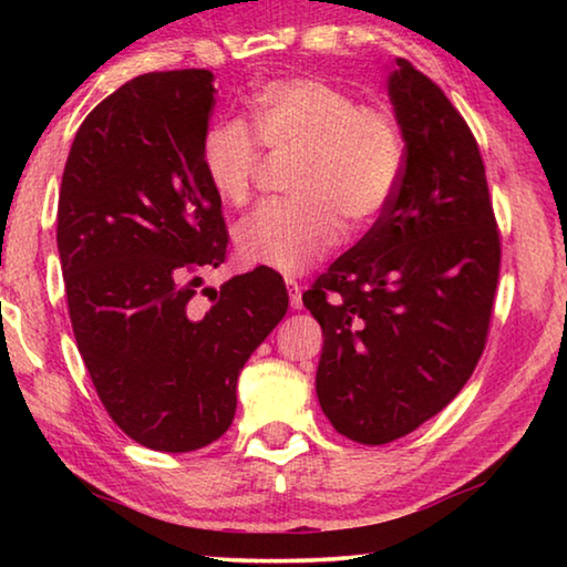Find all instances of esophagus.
Returning a JSON list of instances; mask_svg holds the SVG:
<instances>
[{
    "mask_svg": "<svg viewBox=\"0 0 567 567\" xmlns=\"http://www.w3.org/2000/svg\"><path fill=\"white\" fill-rule=\"evenodd\" d=\"M285 285H287V295H290V305H292V310H300L302 307V287L297 285V280H285Z\"/></svg>",
    "mask_w": 567,
    "mask_h": 567,
    "instance_id": "34e87169",
    "label": "esophagus"
}]
</instances>
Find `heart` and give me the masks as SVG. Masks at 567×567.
I'll return each mask as SVG.
<instances>
[{"mask_svg":"<svg viewBox=\"0 0 567 567\" xmlns=\"http://www.w3.org/2000/svg\"><path fill=\"white\" fill-rule=\"evenodd\" d=\"M247 128L217 122L205 132L199 162L207 185L229 207H245L260 177L262 155L290 159L285 192L237 225L239 260L300 275L348 233L372 227L395 197L405 137L385 104H358L318 76H282L255 90Z\"/></svg>","mask_w":567,"mask_h":567,"instance_id":"b5f03b06","label":"heart"}]
</instances>
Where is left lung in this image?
<instances>
[{
  "label": "left lung",
  "instance_id": "obj_1",
  "mask_svg": "<svg viewBox=\"0 0 567 567\" xmlns=\"http://www.w3.org/2000/svg\"><path fill=\"white\" fill-rule=\"evenodd\" d=\"M405 137L395 197L302 302L322 328L320 408L340 435L385 445L437 415L483 354L501 275L485 165L437 84L395 60Z\"/></svg>",
  "mask_w": 567,
  "mask_h": 567
}]
</instances>
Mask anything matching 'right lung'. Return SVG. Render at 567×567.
I'll return each mask as SVG.
<instances>
[{
  "label": "right lung",
  "mask_w": 567,
  "mask_h": 567,
  "mask_svg": "<svg viewBox=\"0 0 567 567\" xmlns=\"http://www.w3.org/2000/svg\"><path fill=\"white\" fill-rule=\"evenodd\" d=\"M209 70L122 84L76 130L56 249L76 348L110 417L134 443L192 453L227 433L237 378L287 312L282 277L237 275L199 312V272L225 262L223 199L199 145ZM209 290V287H205Z\"/></svg>",
  "instance_id": "1"
}]
</instances>
